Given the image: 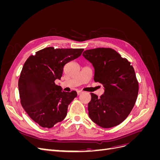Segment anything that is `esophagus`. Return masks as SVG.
<instances>
[{"label": "esophagus", "instance_id": "34e87169", "mask_svg": "<svg viewBox=\"0 0 160 160\" xmlns=\"http://www.w3.org/2000/svg\"><path fill=\"white\" fill-rule=\"evenodd\" d=\"M82 93H83V91H77V94H78V95H81Z\"/></svg>", "mask_w": 160, "mask_h": 160}]
</instances>
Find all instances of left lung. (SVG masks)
I'll list each match as a JSON object with an SVG mask.
<instances>
[{
	"label": "left lung",
	"mask_w": 160,
	"mask_h": 160,
	"mask_svg": "<svg viewBox=\"0 0 160 160\" xmlns=\"http://www.w3.org/2000/svg\"><path fill=\"white\" fill-rule=\"evenodd\" d=\"M83 56L94 67L95 82L105 88L100 98L91 93L89 117L101 128L115 127L128 118L138 98L139 84L133 67L111 48L86 50Z\"/></svg>",
	"instance_id": "1"
}]
</instances>
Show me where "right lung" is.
Instances as JSON below:
<instances>
[{
  "label": "right lung",
  "mask_w": 160,
  "mask_h": 160,
  "mask_svg": "<svg viewBox=\"0 0 160 160\" xmlns=\"http://www.w3.org/2000/svg\"><path fill=\"white\" fill-rule=\"evenodd\" d=\"M83 50L47 47L25 61L18 83L21 103L40 126L51 128L66 117L77 92L62 91L55 81L61 79L65 65L79 57Z\"/></svg>",
  "instance_id": "1"
}]
</instances>
